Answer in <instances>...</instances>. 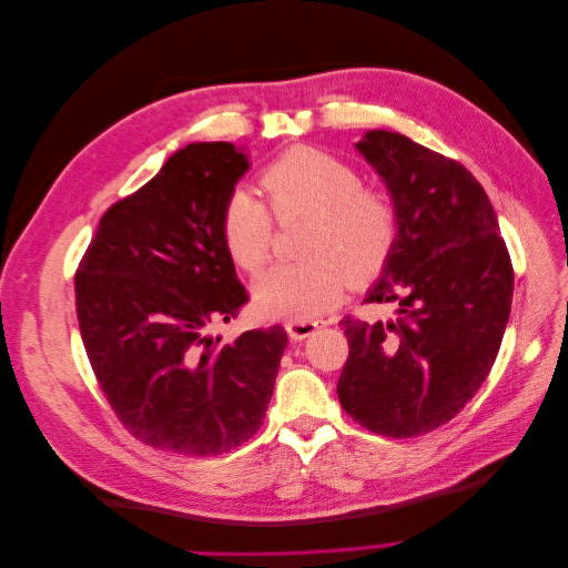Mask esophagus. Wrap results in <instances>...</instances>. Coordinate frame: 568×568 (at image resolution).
<instances>
[{
	"instance_id": "esophagus-1",
	"label": "esophagus",
	"mask_w": 568,
	"mask_h": 568,
	"mask_svg": "<svg viewBox=\"0 0 568 568\" xmlns=\"http://www.w3.org/2000/svg\"><path fill=\"white\" fill-rule=\"evenodd\" d=\"M326 326V322L322 320H294V322H286V334L291 336V341H303L311 334H315L317 329Z\"/></svg>"
}]
</instances>
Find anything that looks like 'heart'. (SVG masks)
Segmentation results:
<instances>
[{
    "instance_id": "obj_1",
    "label": "heart",
    "mask_w": 568,
    "mask_h": 568,
    "mask_svg": "<svg viewBox=\"0 0 568 568\" xmlns=\"http://www.w3.org/2000/svg\"><path fill=\"white\" fill-rule=\"evenodd\" d=\"M274 217L307 213L303 261L270 270L255 284V311L267 320H313L353 284L379 277L400 239V213L382 186L363 184L348 161L317 146H291L261 170ZM220 239L232 263L261 274L270 263L274 225L267 205L248 189L222 203Z\"/></svg>"
}]
</instances>
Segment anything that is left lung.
<instances>
[{"label": "left lung", "instance_id": "left-lung-1", "mask_svg": "<svg viewBox=\"0 0 568 568\" xmlns=\"http://www.w3.org/2000/svg\"><path fill=\"white\" fill-rule=\"evenodd\" d=\"M357 151L386 182L400 239L365 303L395 317H343L338 400L372 434L412 438L464 409L500 351L514 270L488 194L462 163L409 136L372 130Z\"/></svg>", "mask_w": 568, "mask_h": 568}]
</instances>
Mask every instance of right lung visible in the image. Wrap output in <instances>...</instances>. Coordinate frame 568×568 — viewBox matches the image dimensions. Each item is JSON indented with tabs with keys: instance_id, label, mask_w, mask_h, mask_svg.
<instances>
[{
	"instance_id": "right-lung-1",
	"label": "right lung",
	"mask_w": 568,
	"mask_h": 568,
	"mask_svg": "<svg viewBox=\"0 0 568 568\" xmlns=\"http://www.w3.org/2000/svg\"><path fill=\"white\" fill-rule=\"evenodd\" d=\"M248 170L227 142L180 149L101 215L75 272L80 336L115 417L151 448L215 457L255 436L282 326L209 336L248 303L220 239V211Z\"/></svg>"
}]
</instances>
